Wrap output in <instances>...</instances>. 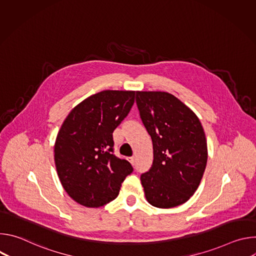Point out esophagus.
I'll list each match as a JSON object with an SVG mask.
<instances>
[{
    "label": "esophagus",
    "mask_w": 256,
    "mask_h": 256,
    "mask_svg": "<svg viewBox=\"0 0 256 256\" xmlns=\"http://www.w3.org/2000/svg\"><path fill=\"white\" fill-rule=\"evenodd\" d=\"M130 162L132 165H134V163H136V159H134V157H130Z\"/></svg>",
    "instance_id": "esophagus-1"
}]
</instances>
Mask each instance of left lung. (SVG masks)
I'll return each instance as SVG.
<instances>
[{"label": "left lung", "instance_id": "8db88e82", "mask_svg": "<svg viewBox=\"0 0 256 256\" xmlns=\"http://www.w3.org/2000/svg\"><path fill=\"white\" fill-rule=\"evenodd\" d=\"M136 101L153 142L152 167L140 175L146 200L160 208L184 204L198 190L206 166L202 126L188 106L168 92L136 91Z\"/></svg>", "mask_w": 256, "mask_h": 256}]
</instances>
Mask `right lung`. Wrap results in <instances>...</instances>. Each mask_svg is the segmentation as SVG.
Returning <instances> with one entry per match:
<instances>
[{
    "label": "right lung",
    "mask_w": 256,
    "mask_h": 256,
    "mask_svg": "<svg viewBox=\"0 0 256 256\" xmlns=\"http://www.w3.org/2000/svg\"><path fill=\"white\" fill-rule=\"evenodd\" d=\"M136 91L104 90L72 109L54 142V163L60 184L76 202L99 208L118 196L132 172L114 154V130L128 114Z\"/></svg>",
    "instance_id": "add662e5"
}]
</instances>
